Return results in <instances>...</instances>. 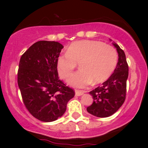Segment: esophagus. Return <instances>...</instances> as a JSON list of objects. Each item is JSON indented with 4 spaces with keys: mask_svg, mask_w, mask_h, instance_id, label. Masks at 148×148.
<instances>
[{
    "mask_svg": "<svg viewBox=\"0 0 148 148\" xmlns=\"http://www.w3.org/2000/svg\"><path fill=\"white\" fill-rule=\"evenodd\" d=\"M85 92L83 91V90H76L75 91V95L76 96H81L82 95L84 94Z\"/></svg>",
    "mask_w": 148,
    "mask_h": 148,
    "instance_id": "1",
    "label": "esophagus"
}]
</instances>
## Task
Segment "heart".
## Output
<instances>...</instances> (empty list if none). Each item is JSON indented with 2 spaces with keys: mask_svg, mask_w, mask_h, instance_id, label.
<instances>
[{
  "mask_svg": "<svg viewBox=\"0 0 148 148\" xmlns=\"http://www.w3.org/2000/svg\"><path fill=\"white\" fill-rule=\"evenodd\" d=\"M118 53L113 47L93 40L74 42L67 47V53L58 58L57 70L61 79L72 75L77 64L80 69L68 83L76 88H84L92 82L103 83L111 76L118 63Z\"/></svg>",
  "mask_w": 148,
  "mask_h": 148,
  "instance_id": "1",
  "label": "heart"
}]
</instances>
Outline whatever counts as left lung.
<instances>
[{"mask_svg": "<svg viewBox=\"0 0 148 148\" xmlns=\"http://www.w3.org/2000/svg\"><path fill=\"white\" fill-rule=\"evenodd\" d=\"M118 53V62L113 74L101 86L90 92L93 103L87 108L90 114L99 118L109 117L123 104L126 97L129 67L123 49L113 42Z\"/></svg>", "mask_w": 148, "mask_h": 148, "instance_id": "1", "label": "left lung"}]
</instances>
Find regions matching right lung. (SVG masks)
<instances>
[{
	"mask_svg": "<svg viewBox=\"0 0 148 148\" xmlns=\"http://www.w3.org/2000/svg\"><path fill=\"white\" fill-rule=\"evenodd\" d=\"M62 48L58 42L39 41L20 59L17 81L22 99L30 114L40 121L60 118L75 95L58 77L57 60Z\"/></svg>",
	"mask_w": 148,
	"mask_h": 148,
	"instance_id": "right-lung-1",
	"label": "right lung"
}]
</instances>
